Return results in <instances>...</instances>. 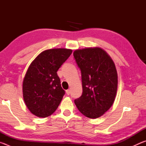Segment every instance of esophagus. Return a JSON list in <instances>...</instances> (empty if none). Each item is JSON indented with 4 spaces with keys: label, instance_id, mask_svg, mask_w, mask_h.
Masks as SVG:
<instances>
[{
    "label": "esophagus",
    "instance_id": "esophagus-1",
    "mask_svg": "<svg viewBox=\"0 0 146 146\" xmlns=\"http://www.w3.org/2000/svg\"><path fill=\"white\" fill-rule=\"evenodd\" d=\"M66 94H67L68 95H69L70 94V92H71V91H70V90H67L66 91Z\"/></svg>",
    "mask_w": 146,
    "mask_h": 146
}]
</instances>
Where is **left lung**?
<instances>
[{"mask_svg": "<svg viewBox=\"0 0 146 146\" xmlns=\"http://www.w3.org/2000/svg\"><path fill=\"white\" fill-rule=\"evenodd\" d=\"M74 58L82 74L83 92L75 104L82 114L97 118L110 110L117 92L118 75L114 62L98 47L76 49Z\"/></svg>", "mask_w": 146, "mask_h": 146, "instance_id": "8db88e82", "label": "left lung"}]
</instances>
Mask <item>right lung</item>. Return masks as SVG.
<instances>
[{"label": "right lung", "instance_id": "obj_1", "mask_svg": "<svg viewBox=\"0 0 146 146\" xmlns=\"http://www.w3.org/2000/svg\"><path fill=\"white\" fill-rule=\"evenodd\" d=\"M72 53V49L54 48L41 52L32 61L23 84L24 102L32 114L48 117L55 111L65 91L57 71Z\"/></svg>", "mask_w": 146, "mask_h": 146}]
</instances>
